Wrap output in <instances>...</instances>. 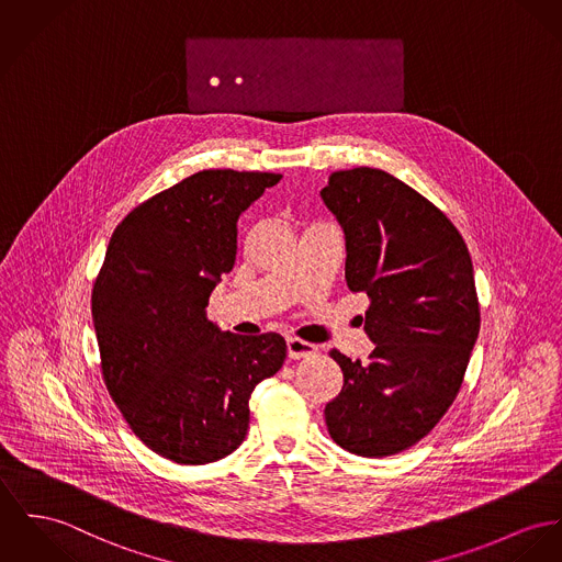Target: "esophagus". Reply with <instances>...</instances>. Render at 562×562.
I'll return each instance as SVG.
<instances>
[{
	"label": "esophagus",
	"instance_id": "1",
	"mask_svg": "<svg viewBox=\"0 0 562 562\" xmlns=\"http://www.w3.org/2000/svg\"><path fill=\"white\" fill-rule=\"evenodd\" d=\"M286 350H289L291 359H307V357H312L316 352V346L303 342L300 338H289L286 340Z\"/></svg>",
	"mask_w": 562,
	"mask_h": 562
}]
</instances>
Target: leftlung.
<instances>
[{
  "label": "left lung",
  "instance_id": "8db88e82",
  "mask_svg": "<svg viewBox=\"0 0 562 562\" xmlns=\"http://www.w3.org/2000/svg\"><path fill=\"white\" fill-rule=\"evenodd\" d=\"M346 239V284L366 293L368 361L329 355L345 374L325 406L331 438L385 458L432 430L462 387L479 336V302L460 231L417 190L381 169L336 171L321 190Z\"/></svg>",
  "mask_w": 562,
  "mask_h": 562
}]
</instances>
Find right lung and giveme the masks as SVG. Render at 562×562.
I'll list each match as a JSON object with an SVG mask.
<instances>
[{
  "instance_id": "add662e5",
  "label": "right lung",
  "mask_w": 562,
  "mask_h": 562,
  "mask_svg": "<svg viewBox=\"0 0 562 562\" xmlns=\"http://www.w3.org/2000/svg\"><path fill=\"white\" fill-rule=\"evenodd\" d=\"M282 175L210 169L124 217L91 291L102 379L130 430L177 464L233 453L250 395L284 359L280 334L220 331L205 307L237 255V220Z\"/></svg>"
}]
</instances>
